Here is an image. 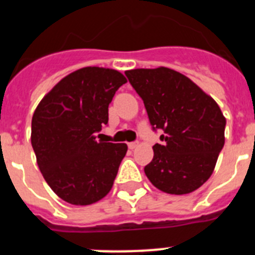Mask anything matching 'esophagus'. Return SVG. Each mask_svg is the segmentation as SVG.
<instances>
[{
    "label": "esophagus",
    "mask_w": 255,
    "mask_h": 255,
    "mask_svg": "<svg viewBox=\"0 0 255 255\" xmlns=\"http://www.w3.org/2000/svg\"><path fill=\"white\" fill-rule=\"evenodd\" d=\"M138 145H139V141H131V143L128 144V147H129L130 149H135Z\"/></svg>",
    "instance_id": "esophagus-1"
}]
</instances>
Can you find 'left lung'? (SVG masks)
I'll return each instance as SVG.
<instances>
[{
    "instance_id": "8db88e82",
    "label": "left lung",
    "mask_w": 255,
    "mask_h": 255,
    "mask_svg": "<svg viewBox=\"0 0 255 255\" xmlns=\"http://www.w3.org/2000/svg\"><path fill=\"white\" fill-rule=\"evenodd\" d=\"M143 100L153 130L162 129V144L144 172L168 194L197 190L211 177L225 144L226 119L216 101L185 75L168 67L125 71Z\"/></svg>"
}]
</instances>
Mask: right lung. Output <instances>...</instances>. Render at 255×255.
<instances>
[{
    "mask_svg": "<svg viewBox=\"0 0 255 255\" xmlns=\"http://www.w3.org/2000/svg\"><path fill=\"white\" fill-rule=\"evenodd\" d=\"M128 82L117 70L83 67L52 88L31 119V147L49 188L74 206L110 193L128 145L97 140L108 106Z\"/></svg>",
    "mask_w": 255,
    "mask_h": 255,
    "instance_id": "right-lung-1",
    "label": "right lung"
}]
</instances>
